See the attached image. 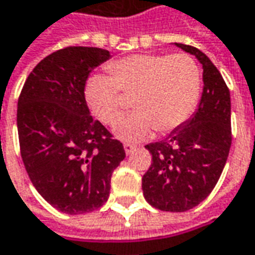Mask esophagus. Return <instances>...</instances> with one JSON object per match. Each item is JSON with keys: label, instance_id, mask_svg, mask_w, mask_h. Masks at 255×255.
<instances>
[{"label": "esophagus", "instance_id": "esophagus-1", "mask_svg": "<svg viewBox=\"0 0 255 255\" xmlns=\"http://www.w3.org/2000/svg\"><path fill=\"white\" fill-rule=\"evenodd\" d=\"M124 148H125V153H126V154H131V153L136 150V146H134V144H131V143H125Z\"/></svg>", "mask_w": 255, "mask_h": 255}]
</instances>
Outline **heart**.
I'll use <instances>...</instances> for the list:
<instances>
[{
	"label": "heart",
	"instance_id": "b5f03b06",
	"mask_svg": "<svg viewBox=\"0 0 255 255\" xmlns=\"http://www.w3.org/2000/svg\"><path fill=\"white\" fill-rule=\"evenodd\" d=\"M107 74L91 76L84 88L88 108L102 124L124 114V95H134L131 115L114 126L116 137L139 140L154 130L170 133L194 114L202 91L201 67L189 54H134L108 64Z\"/></svg>",
	"mask_w": 255,
	"mask_h": 255
}]
</instances>
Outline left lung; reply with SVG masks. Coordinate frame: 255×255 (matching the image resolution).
Returning <instances> with one entry per match:
<instances>
[{
    "label": "left lung",
    "mask_w": 255,
    "mask_h": 255,
    "mask_svg": "<svg viewBox=\"0 0 255 255\" xmlns=\"http://www.w3.org/2000/svg\"><path fill=\"white\" fill-rule=\"evenodd\" d=\"M203 68L201 102L194 115L167 139L146 144L151 165L141 178L143 195L165 212H185L206 199L218 184L232 146L230 91L219 70L199 49L175 43Z\"/></svg>",
    "instance_id": "1"
}]
</instances>
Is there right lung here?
Segmentation results:
<instances>
[{
  "label": "right lung",
  "mask_w": 255,
  "mask_h": 255,
  "mask_svg": "<svg viewBox=\"0 0 255 255\" xmlns=\"http://www.w3.org/2000/svg\"><path fill=\"white\" fill-rule=\"evenodd\" d=\"M109 59L98 47L60 49L32 70L20 91L22 161L36 191L63 213L101 208L112 172L126 157L122 143L90 115L84 97L90 73Z\"/></svg>",
  "instance_id": "right-lung-1"
}]
</instances>
